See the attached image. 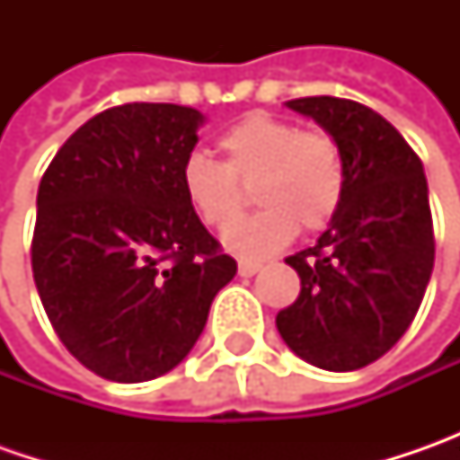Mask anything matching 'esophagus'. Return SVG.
<instances>
[{
  "mask_svg": "<svg viewBox=\"0 0 460 460\" xmlns=\"http://www.w3.org/2000/svg\"><path fill=\"white\" fill-rule=\"evenodd\" d=\"M258 263H253V261H238V274L240 276H253L258 274Z\"/></svg>",
  "mask_w": 460,
  "mask_h": 460,
  "instance_id": "1",
  "label": "esophagus"
}]
</instances>
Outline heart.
<instances>
[{"label": "heart", "instance_id": "heart-1", "mask_svg": "<svg viewBox=\"0 0 460 460\" xmlns=\"http://www.w3.org/2000/svg\"><path fill=\"white\" fill-rule=\"evenodd\" d=\"M222 164L191 153L181 166V191L197 217L227 233L243 217L248 194L263 212L230 235L243 256L276 253L302 233H320L338 215L345 194V161L335 135L302 128L287 117L251 112L217 137Z\"/></svg>", "mask_w": 460, "mask_h": 460}]
</instances>
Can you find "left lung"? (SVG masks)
<instances>
[{
  "label": "left lung",
  "instance_id": "8db88e82",
  "mask_svg": "<svg viewBox=\"0 0 460 460\" xmlns=\"http://www.w3.org/2000/svg\"><path fill=\"white\" fill-rule=\"evenodd\" d=\"M287 104L341 143L345 194L320 240L287 258L302 289L276 327L312 366L356 371L397 343L422 305L435 261L428 179L410 143L371 107L338 97Z\"/></svg>",
  "mask_w": 460,
  "mask_h": 460
}]
</instances>
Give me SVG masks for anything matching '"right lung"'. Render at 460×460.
Returning a JSON list of instances; mask_svg holds the SVG:
<instances>
[{"instance_id": "add662e5", "label": "right lung", "mask_w": 460, "mask_h": 460, "mask_svg": "<svg viewBox=\"0 0 460 460\" xmlns=\"http://www.w3.org/2000/svg\"><path fill=\"white\" fill-rule=\"evenodd\" d=\"M204 117L130 102L84 122L45 168L32 279L68 353L110 381L168 374L238 263L181 191Z\"/></svg>"}]
</instances>
